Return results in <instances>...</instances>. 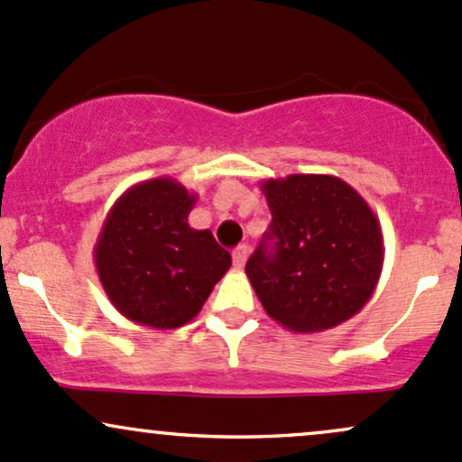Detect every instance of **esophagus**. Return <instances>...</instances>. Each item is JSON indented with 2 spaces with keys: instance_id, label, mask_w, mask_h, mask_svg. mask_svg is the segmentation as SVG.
Here are the masks:
<instances>
[{
  "instance_id": "esophagus-1",
  "label": "esophagus",
  "mask_w": 462,
  "mask_h": 462,
  "mask_svg": "<svg viewBox=\"0 0 462 462\" xmlns=\"http://www.w3.org/2000/svg\"><path fill=\"white\" fill-rule=\"evenodd\" d=\"M247 254H249L247 245H238L235 252H232V263H235L236 269H243V264L247 261Z\"/></svg>"
}]
</instances>
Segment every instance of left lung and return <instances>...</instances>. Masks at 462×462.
<instances>
[{
  "mask_svg": "<svg viewBox=\"0 0 462 462\" xmlns=\"http://www.w3.org/2000/svg\"><path fill=\"white\" fill-rule=\"evenodd\" d=\"M272 226L245 273L273 321L310 334L341 326L378 286L384 238L378 217L346 180L293 173L261 182Z\"/></svg>",
  "mask_w": 462,
  "mask_h": 462,
  "instance_id": "obj_1",
  "label": "left lung"
}]
</instances>
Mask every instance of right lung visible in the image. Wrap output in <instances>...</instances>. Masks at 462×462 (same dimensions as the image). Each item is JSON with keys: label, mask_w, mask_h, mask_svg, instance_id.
Segmentation results:
<instances>
[{"label": "right lung", "mask_w": 462, "mask_h": 462, "mask_svg": "<svg viewBox=\"0 0 462 462\" xmlns=\"http://www.w3.org/2000/svg\"><path fill=\"white\" fill-rule=\"evenodd\" d=\"M198 195L173 178L134 184L106 215L93 247L110 304L153 330L184 326L232 264L210 230H193Z\"/></svg>", "instance_id": "add662e5"}]
</instances>
